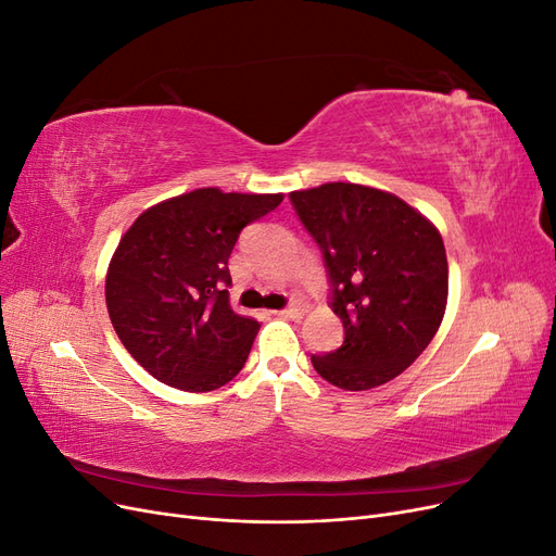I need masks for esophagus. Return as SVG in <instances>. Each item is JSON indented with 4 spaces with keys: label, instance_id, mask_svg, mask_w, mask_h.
<instances>
[{
    "label": "esophagus",
    "instance_id": "34e87169",
    "mask_svg": "<svg viewBox=\"0 0 556 556\" xmlns=\"http://www.w3.org/2000/svg\"><path fill=\"white\" fill-rule=\"evenodd\" d=\"M301 313H304V306H301V304H292L288 308L278 311V315H282V317H301Z\"/></svg>",
    "mask_w": 556,
    "mask_h": 556
}]
</instances>
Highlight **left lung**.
Masks as SVG:
<instances>
[{
    "mask_svg": "<svg viewBox=\"0 0 556 556\" xmlns=\"http://www.w3.org/2000/svg\"><path fill=\"white\" fill-rule=\"evenodd\" d=\"M323 250L331 311L345 341L313 355L315 371L348 392L390 382L422 355L447 306L441 231L396 194L357 182L290 192Z\"/></svg>",
    "mask_w": 556,
    "mask_h": 556,
    "instance_id": "left-lung-1",
    "label": "left lung"
}]
</instances>
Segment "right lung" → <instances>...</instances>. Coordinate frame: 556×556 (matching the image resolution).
Returning <instances> with one entry per match:
<instances>
[{
  "instance_id": "obj_1",
  "label": "right lung",
  "mask_w": 556,
  "mask_h": 556,
  "mask_svg": "<svg viewBox=\"0 0 556 556\" xmlns=\"http://www.w3.org/2000/svg\"><path fill=\"white\" fill-rule=\"evenodd\" d=\"M282 194L201 188L143 211L106 274L111 325L129 355L164 384L211 392L237 376L260 323L229 306V255L245 225Z\"/></svg>"
}]
</instances>
